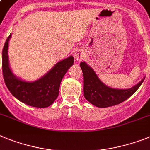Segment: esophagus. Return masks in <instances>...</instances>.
I'll use <instances>...</instances> for the list:
<instances>
[{"label": "esophagus", "instance_id": "esophagus-1", "mask_svg": "<svg viewBox=\"0 0 150 150\" xmlns=\"http://www.w3.org/2000/svg\"><path fill=\"white\" fill-rule=\"evenodd\" d=\"M84 57H85V55H84L83 52L81 51V50H77L74 53V58L77 61H81L84 59Z\"/></svg>", "mask_w": 150, "mask_h": 150}]
</instances>
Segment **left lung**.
<instances>
[{
  "mask_svg": "<svg viewBox=\"0 0 150 150\" xmlns=\"http://www.w3.org/2000/svg\"><path fill=\"white\" fill-rule=\"evenodd\" d=\"M84 77V95L87 100L98 108H108L119 104L133 95L145 78L129 89H115L105 85L91 68L85 62L80 63Z\"/></svg>",
  "mask_w": 150,
  "mask_h": 150,
  "instance_id": "left-lung-1",
  "label": "left lung"
}]
</instances>
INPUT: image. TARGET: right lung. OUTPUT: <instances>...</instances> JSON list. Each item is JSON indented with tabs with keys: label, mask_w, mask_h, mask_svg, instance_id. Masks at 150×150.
Masks as SVG:
<instances>
[{
	"label": "right lung",
	"mask_w": 150,
	"mask_h": 150,
	"mask_svg": "<svg viewBox=\"0 0 150 150\" xmlns=\"http://www.w3.org/2000/svg\"><path fill=\"white\" fill-rule=\"evenodd\" d=\"M11 34L7 37L2 51V71L8 90L21 102L43 108L50 106L59 95L60 83L69 69L73 65L74 58L59 62L43 77L33 82L25 81L13 75L9 66L7 49Z\"/></svg>",
	"instance_id": "right-lung-1"
}]
</instances>
